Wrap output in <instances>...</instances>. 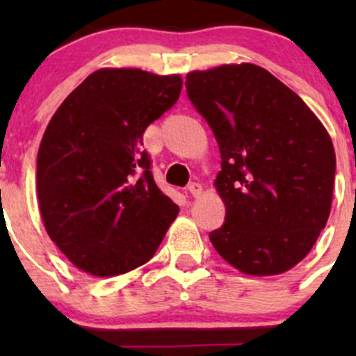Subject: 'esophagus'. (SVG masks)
Listing matches in <instances>:
<instances>
[{
    "instance_id": "34e87169",
    "label": "esophagus",
    "mask_w": 356,
    "mask_h": 356,
    "mask_svg": "<svg viewBox=\"0 0 356 356\" xmlns=\"http://www.w3.org/2000/svg\"><path fill=\"white\" fill-rule=\"evenodd\" d=\"M188 191H189V195L195 196V198H198V196H201V193H203V188H201L200 182H191V184L188 186Z\"/></svg>"
}]
</instances>
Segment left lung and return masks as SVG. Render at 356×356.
I'll return each mask as SVG.
<instances>
[{
	"instance_id": "left-lung-1",
	"label": "left lung",
	"mask_w": 356,
	"mask_h": 356,
	"mask_svg": "<svg viewBox=\"0 0 356 356\" xmlns=\"http://www.w3.org/2000/svg\"><path fill=\"white\" fill-rule=\"evenodd\" d=\"M186 91L218 143L225 220L210 241L250 275L303 260L331 213L336 155L303 99L251 63L191 72Z\"/></svg>"
}]
</instances>
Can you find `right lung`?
Instances as JSON below:
<instances>
[{"label": "right lung", "instance_id": "add662e5", "mask_svg": "<svg viewBox=\"0 0 356 356\" xmlns=\"http://www.w3.org/2000/svg\"><path fill=\"white\" fill-rule=\"evenodd\" d=\"M181 89L179 75L102 68L49 120L38 152L39 208L51 241L81 270L110 277L146 264L177 217L141 146Z\"/></svg>", "mask_w": 356, "mask_h": 356}]
</instances>
